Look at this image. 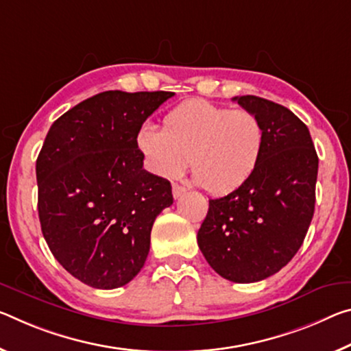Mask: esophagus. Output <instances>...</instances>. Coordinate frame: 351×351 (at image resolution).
Listing matches in <instances>:
<instances>
[{"mask_svg": "<svg viewBox=\"0 0 351 351\" xmlns=\"http://www.w3.org/2000/svg\"><path fill=\"white\" fill-rule=\"evenodd\" d=\"M184 193H186V187H182L180 184H173V197H175V199L181 198L182 195H184Z\"/></svg>", "mask_w": 351, "mask_h": 351, "instance_id": "obj_1", "label": "esophagus"}]
</instances>
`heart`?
I'll return each mask as SVG.
<instances>
[{
    "label": "heart",
    "instance_id": "obj_1",
    "mask_svg": "<svg viewBox=\"0 0 351 351\" xmlns=\"http://www.w3.org/2000/svg\"><path fill=\"white\" fill-rule=\"evenodd\" d=\"M265 130L252 110L228 109L206 99H189L165 114L162 130L138 128L136 145L149 171L180 176L191 162L204 191L225 195L247 184L258 169Z\"/></svg>",
    "mask_w": 351,
    "mask_h": 351
}]
</instances>
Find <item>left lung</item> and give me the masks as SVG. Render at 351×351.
Masks as SVG:
<instances>
[{"mask_svg":"<svg viewBox=\"0 0 351 351\" xmlns=\"http://www.w3.org/2000/svg\"><path fill=\"white\" fill-rule=\"evenodd\" d=\"M232 99L263 121V156L247 184L209 199L197 241L225 280L256 282L280 271L302 247L314 215L319 158L308 126L285 106L254 95Z\"/></svg>","mask_w":351,"mask_h":351,"instance_id":"obj_1","label":"left lung"}]
</instances>
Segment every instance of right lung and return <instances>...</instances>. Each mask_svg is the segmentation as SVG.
Instances as JSON below:
<instances>
[{
    "mask_svg": "<svg viewBox=\"0 0 351 351\" xmlns=\"http://www.w3.org/2000/svg\"><path fill=\"white\" fill-rule=\"evenodd\" d=\"M173 92L109 90L49 128L38 153V219L58 263L84 285L117 289L145 264L152 228L173 204L170 181L143 170L138 128Z\"/></svg>",
    "mask_w": 351,
    "mask_h": 351,
    "instance_id": "obj_1",
    "label": "right lung"
}]
</instances>
